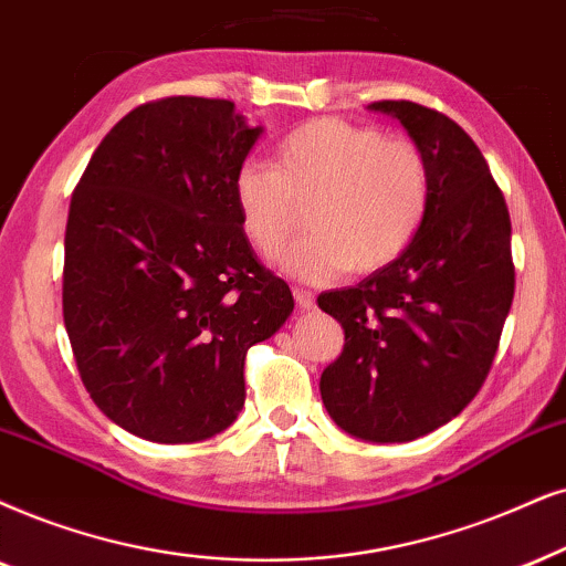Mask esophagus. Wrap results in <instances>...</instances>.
<instances>
[{"label": "esophagus", "mask_w": 566, "mask_h": 566, "mask_svg": "<svg viewBox=\"0 0 566 566\" xmlns=\"http://www.w3.org/2000/svg\"><path fill=\"white\" fill-rule=\"evenodd\" d=\"M292 295H295L300 311H311V307L316 305V297H313V292H307V290H303V287L292 290Z\"/></svg>", "instance_id": "esophagus-1"}]
</instances>
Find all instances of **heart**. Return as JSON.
Segmentation results:
<instances>
[{
	"instance_id": "1",
	"label": "heart",
	"mask_w": 566,
	"mask_h": 566,
	"mask_svg": "<svg viewBox=\"0 0 566 566\" xmlns=\"http://www.w3.org/2000/svg\"><path fill=\"white\" fill-rule=\"evenodd\" d=\"M232 198L240 230L261 255L287 242L305 206L307 232L279 266L326 282L342 269L370 274L410 245L431 200V169L410 140L324 117L279 143L271 167L240 164Z\"/></svg>"
}]
</instances>
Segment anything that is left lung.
Returning a JSON list of instances; mask_svg holds the SVG:
<instances>
[{
    "instance_id": "left-lung-1",
    "label": "left lung",
    "mask_w": 566,
    "mask_h": 566,
    "mask_svg": "<svg viewBox=\"0 0 566 566\" xmlns=\"http://www.w3.org/2000/svg\"><path fill=\"white\" fill-rule=\"evenodd\" d=\"M399 119L431 169L415 240L360 284L318 295L345 328L321 374V399L342 431L402 443L457 418L478 395L514 297L512 224L481 148L447 114L376 102Z\"/></svg>"
}]
</instances>
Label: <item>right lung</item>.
I'll list each match as a JSON object with an SVG mask.
<instances>
[{"mask_svg":"<svg viewBox=\"0 0 566 566\" xmlns=\"http://www.w3.org/2000/svg\"><path fill=\"white\" fill-rule=\"evenodd\" d=\"M263 135L224 98L125 114L70 200L62 313L93 402L156 443L206 441L245 405V353L295 300L240 230L232 177Z\"/></svg>","mask_w":566,"mask_h":566,"instance_id":"add662e5","label":"right lung"}]
</instances>
